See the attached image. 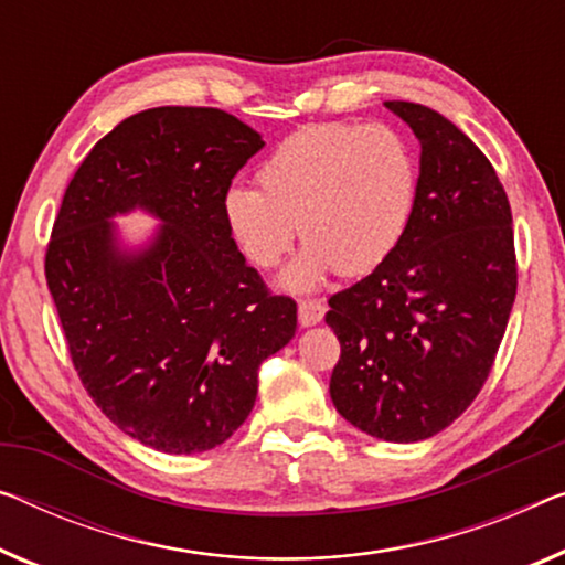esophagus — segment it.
<instances>
[{
  "label": "esophagus",
  "mask_w": 565,
  "mask_h": 565,
  "mask_svg": "<svg viewBox=\"0 0 565 565\" xmlns=\"http://www.w3.org/2000/svg\"><path fill=\"white\" fill-rule=\"evenodd\" d=\"M322 317H324L322 301H317V299L299 301V322H301V327H311V324L322 322Z\"/></svg>",
  "instance_id": "34e87169"
}]
</instances>
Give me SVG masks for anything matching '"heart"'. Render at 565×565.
I'll return each instance as SVG.
<instances>
[{
  "instance_id": "heart-1",
  "label": "heart",
  "mask_w": 565,
  "mask_h": 565,
  "mask_svg": "<svg viewBox=\"0 0 565 565\" xmlns=\"http://www.w3.org/2000/svg\"><path fill=\"white\" fill-rule=\"evenodd\" d=\"M260 188L233 184L223 210L235 241L260 268L307 243L284 286L315 289L327 274H370L414 221L420 167L411 141L385 124H309L276 147Z\"/></svg>"
}]
</instances>
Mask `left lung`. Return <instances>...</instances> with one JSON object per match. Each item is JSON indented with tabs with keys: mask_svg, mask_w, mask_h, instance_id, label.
<instances>
[{
	"mask_svg": "<svg viewBox=\"0 0 565 565\" xmlns=\"http://www.w3.org/2000/svg\"><path fill=\"white\" fill-rule=\"evenodd\" d=\"M420 141L414 221L401 246L330 297L340 340L334 408L383 441H424L482 391L518 291L508 192L465 131L434 108L385 100Z\"/></svg>",
	"mask_w": 565,
	"mask_h": 565,
	"instance_id": "left-lung-1",
	"label": "left lung"
}]
</instances>
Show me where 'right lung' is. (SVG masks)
<instances>
[{"mask_svg":"<svg viewBox=\"0 0 565 565\" xmlns=\"http://www.w3.org/2000/svg\"><path fill=\"white\" fill-rule=\"evenodd\" d=\"M260 147L221 108L134 114L83 159L50 233L45 279L75 373L108 420L157 451L231 439L260 363L297 332V301L268 291L223 210ZM134 206L166 225L126 255L107 221Z\"/></svg>","mask_w":565,"mask_h":565,"instance_id":"right-lung-1","label":"right lung"}]
</instances>
